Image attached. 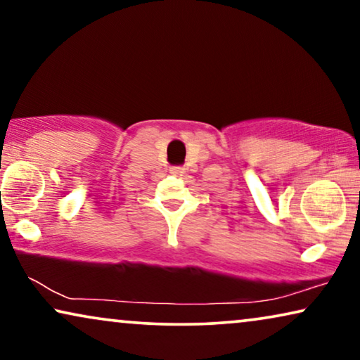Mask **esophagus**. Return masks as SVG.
I'll use <instances>...</instances> for the list:
<instances>
[{
  "instance_id": "esophagus-1",
  "label": "esophagus",
  "mask_w": 360,
  "mask_h": 360,
  "mask_svg": "<svg viewBox=\"0 0 360 360\" xmlns=\"http://www.w3.org/2000/svg\"><path fill=\"white\" fill-rule=\"evenodd\" d=\"M170 172H172V174H174V175H180V174H184L185 169H184V167H172Z\"/></svg>"
}]
</instances>
